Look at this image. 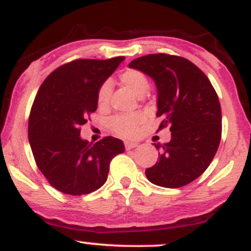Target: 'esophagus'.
<instances>
[{
    "label": "esophagus",
    "mask_w": 251,
    "mask_h": 251,
    "mask_svg": "<svg viewBox=\"0 0 251 251\" xmlns=\"http://www.w3.org/2000/svg\"><path fill=\"white\" fill-rule=\"evenodd\" d=\"M137 146H138V143H135V142H125L126 150H132V149L137 148Z\"/></svg>",
    "instance_id": "1"
}]
</instances>
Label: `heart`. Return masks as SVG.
<instances>
[{"label": "heart", "instance_id": "obj_1", "mask_svg": "<svg viewBox=\"0 0 251 251\" xmlns=\"http://www.w3.org/2000/svg\"><path fill=\"white\" fill-rule=\"evenodd\" d=\"M119 80L123 86L128 88L134 96L142 98L150 88L148 76L142 71L135 68H127L119 75ZM111 96V83L105 81L98 89L97 101L100 107H105L108 103ZM144 122V116L140 113L119 114L109 119V127L117 134L122 137H132L135 134L139 125Z\"/></svg>", "mask_w": 251, "mask_h": 251}]
</instances>
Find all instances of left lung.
I'll use <instances>...</instances> for the list:
<instances>
[{
	"mask_svg": "<svg viewBox=\"0 0 251 251\" xmlns=\"http://www.w3.org/2000/svg\"><path fill=\"white\" fill-rule=\"evenodd\" d=\"M154 80L158 91L157 131L170 127L171 140L154 144L159 157L146 169L148 179L163 188L194 181L214 159L222 135V111L208 76L188 59L149 54L129 62Z\"/></svg>",
	"mask_w": 251,
	"mask_h": 251,
	"instance_id": "8db88e82",
	"label": "left lung"
}]
</instances>
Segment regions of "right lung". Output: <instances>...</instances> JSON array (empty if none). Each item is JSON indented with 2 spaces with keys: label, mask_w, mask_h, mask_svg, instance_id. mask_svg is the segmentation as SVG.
Instances as JSON below:
<instances>
[{
  "label": "right lung",
  "mask_w": 251,
  "mask_h": 251,
  "mask_svg": "<svg viewBox=\"0 0 251 251\" xmlns=\"http://www.w3.org/2000/svg\"><path fill=\"white\" fill-rule=\"evenodd\" d=\"M124 59L65 63L37 91L28 122L31 152L48 183L63 194L81 196L101 188L111 160L125 151L118 138L105 137L96 144L80 138V127L98 108V89Z\"/></svg>",
  "instance_id": "right-lung-1"
}]
</instances>
